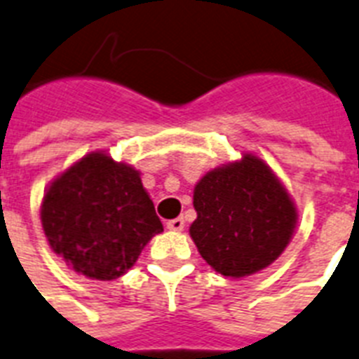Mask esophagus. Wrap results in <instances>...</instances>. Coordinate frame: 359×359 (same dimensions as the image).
<instances>
[{"instance_id": "esophagus-1", "label": "esophagus", "mask_w": 359, "mask_h": 359, "mask_svg": "<svg viewBox=\"0 0 359 359\" xmlns=\"http://www.w3.org/2000/svg\"><path fill=\"white\" fill-rule=\"evenodd\" d=\"M185 227V220L183 218H174V220L167 222V229L170 231H183Z\"/></svg>"}]
</instances>
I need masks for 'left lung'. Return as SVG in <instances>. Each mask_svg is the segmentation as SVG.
<instances>
[{"label": "left lung", "instance_id": "1", "mask_svg": "<svg viewBox=\"0 0 359 359\" xmlns=\"http://www.w3.org/2000/svg\"><path fill=\"white\" fill-rule=\"evenodd\" d=\"M198 218L191 233L207 264L226 277L268 268L286 250L297 224L292 198L262 159L245 154L194 187Z\"/></svg>", "mask_w": 359, "mask_h": 359}]
</instances>
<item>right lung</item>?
Returning <instances> with one entry per match:
<instances>
[{
    "mask_svg": "<svg viewBox=\"0 0 359 359\" xmlns=\"http://www.w3.org/2000/svg\"><path fill=\"white\" fill-rule=\"evenodd\" d=\"M40 216L51 250L97 280L126 273L163 231L137 170L102 152L88 154L56 177Z\"/></svg>",
    "mask_w": 359,
    "mask_h": 359,
    "instance_id": "right-lung-1",
    "label": "right lung"
}]
</instances>
